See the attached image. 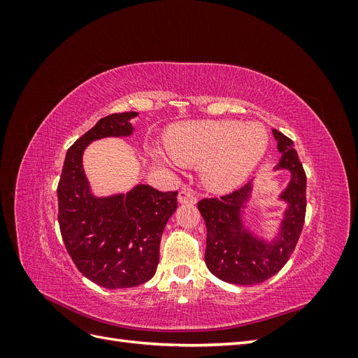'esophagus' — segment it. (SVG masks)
<instances>
[{"label": "esophagus", "mask_w": 358, "mask_h": 358, "mask_svg": "<svg viewBox=\"0 0 358 358\" xmlns=\"http://www.w3.org/2000/svg\"><path fill=\"white\" fill-rule=\"evenodd\" d=\"M180 204H196L197 203V196L196 191L185 187L179 191V197H178Z\"/></svg>", "instance_id": "obj_1"}]
</instances>
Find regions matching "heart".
Returning <instances> with one entry per match:
<instances>
[{"mask_svg":"<svg viewBox=\"0 0 358 358\" xmlns=\"http://www.w3.org/2000/svg\"><path fill=\"white\" fill-rule=\"evenodd\" d=\"M173 159L201 166L203 180L216 192L237 188L263 159L268 134L259 124L241 121H206L178 125L167 134Z\"/></svg>","mask_w":358,"mask_h":358,"instance_id":"b5f03b06","label":"heart"}]
</instances>
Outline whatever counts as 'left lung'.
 <instances>
[{
	"label": "left lung",
	"mask_w": 358,
	"mask_h": 358,
	"mask_svg": "<svg viewBox=\"0 0 358 358\" xmlns=\"http://www.w3.org/2000/svg\"><path fill=\"white\" fill-rule=\"evenodd\" d=\"M280 159L276 169L291 173L280 200L287 201L278 239L267 243L243 229L242 209L249 199L252 183L221 197L203 199L199 210L208 229L204 262L210 272L225 282L254 285L264 282L285 266L303 230L306 215V173L303 170L292 140L273 129Z\"/></svg>",
	"instance_id": "8db88e82"
}]
</instances>
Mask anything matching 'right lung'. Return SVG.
Masks as SVG:
<instances>
[{"instance_id":"add662e5","label":"right lung","mask_w":358,"mask_h":358,"mask_svg":"<svg viewBox=\"0 0 358 358\" xmlns=\"http://www.w3.org/2000/svg\"><path fill=\"white\" fill-rule=\"evenodd\" d=\"M136 112L101 117L70 146L58 183V222L62 241L79 272L104 288L145 284L157 272L159 242L178 209V191L137 185L127 194L96 197L82 166L85 148L104 137L133 133Z\"/></svg>"}]
</instances>
